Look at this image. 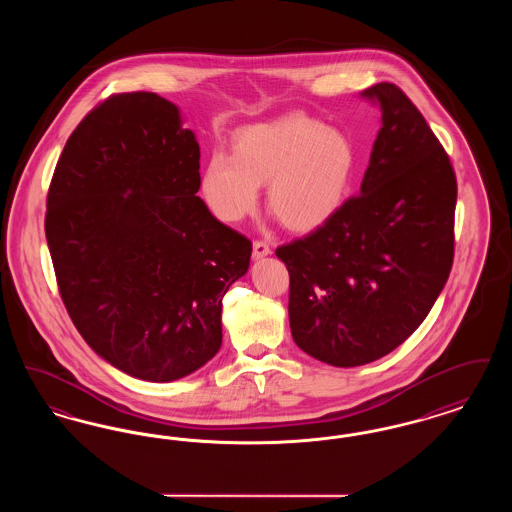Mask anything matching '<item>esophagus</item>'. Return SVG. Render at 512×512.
<instances>
[{
  "mask_svg": "<svg viewBox=\"0 0 512 512\" xmlns=\"http://www.w3.org/2000/svg\"><path fill=\"white\" fill-rule=\"evenodd\" d=\"M267 255H270V245L267 242H261V240L253 242V259H263Z\"/></svg>",
  "mask_w": 512,
  "mask_h": 512,
  "instance_id": "esophagus-1",
  "label": "esophagus"
}]
</instances>
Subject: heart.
Returning a JSON list of instances; mask_svg holds the SVG:
<instances>
[{"label":"heart","instance_id":"obj_1","mask_svg":"<svg viewBox=\"0 0 512 512\" xmlns=\"http://www.w3.org/2000/svg\"><path fill=\"white\" fill-rule=\"evenodd\" d=\"M355 172L357 149L347 134L288 115L240 130L232 155L215 149L201 172V195L217 219L238 222L267 184L268 209L295 232H309L340 211Z\"/></svg>","mask_w":512,"mask_h":512}]
</instances>
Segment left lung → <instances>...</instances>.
Segmentation results:
<instances>
[{
	"label": "left lung",
	"instance_id": "obj_1",
	"mask_svg": "<svg viewBox=\"0 0 512 512\" xmlns=\"http://www.w3.org/2000/svg\"><path fill=\"white\" fill-rule=\"evenodd\" d=\"M380 107L361 192L309 236L276 249L290 272L293 341L326 365L391 353L428 317L453 265L457 178L428 122L395 84Z\"/></svg>",
	"mask_w": 512,
	"mask_h": 512
}]
</instances>
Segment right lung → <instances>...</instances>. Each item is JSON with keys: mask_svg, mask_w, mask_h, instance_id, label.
Here are the masks:
<instances>
[{"mask_svg": "<svg viewBox=\"0 0 512 512\" xmlns=\"http://www.w3.org/2000/svg\"><path fill=\"white\" fill-rule=\"evenodd\" d=\"M199 144L151 92L105 99L76 126L49 186L46 240L71 320L99 357L180 380L222 343V297L251 242L197 197Z\"/></svg>", "mask_w": 512, "mask_h": 512, "instance_id": "1", "label": "right lung"}]
</instances>
